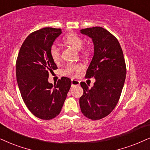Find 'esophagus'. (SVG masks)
<instances>
[{"label":"esophagus","instance_id":"34e87169","mask_svg":"<svg viewBox=\"0 0 150 150\" xmlns=\"http://www.w3.org/2000/svg\"><path fill=\"white\" fill-rule=\"evenodd\" d=\"M79 81L76 80V79H72L71 80V86H79Z\"/></svg>","mask_w":150,"mask_h":150}]
</instances>
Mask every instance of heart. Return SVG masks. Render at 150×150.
I'll return each mask as SVG.
<instances>
[{"label":"heart","instance_id":"b5f03b06","mask_svg":"<svg viewBox=\"0 0 150 150\" xmlns=\"http://www.w3.org/2000/svg\"><path fill=\"white\" fill-rule=\"evenodd\" d=\"M63 42L65 44L73 47L76 50H80L81 54L84 57H87L90 54L91 50L88 47L83 46L84 40L77 34L71 33L66 35L63 39ZM50 55L53 62H57L60 59V52L56 45H53L50 47ZM84 69L82 64H70L63 71V75L72 77H77L81 71Z\"/></svg>","mask_w":150,"mask_h":150}]
</instances>
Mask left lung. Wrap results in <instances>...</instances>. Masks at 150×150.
<instances>
[{
    "label": "left lung",
    "mask_w": 150,
    "mask_h": 150,
    "mask_svg": "<svg viewBox=\"0 0 150 150\" xmlns=\"http://www.w3.org/2000/svg\"><path fill=\"white\" fill-rule=\"evenodd\" d=\"M92 39L94 55L86 78H96L91 88L80 83L84 93L79 98L81 111L88 118L98 120L107 116L120 99L126 77V64L117 39L102 27L81 30Z\"/></svg>",
    "instance_id": "1"
}]
</instances>
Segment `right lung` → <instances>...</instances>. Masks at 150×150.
<instances>
[{"label":"right lung","mask_w":150,"mask_h":150,"mask_svg":"<svg viewBox=\"0 0 150 150\" xmlns=\"http://www.w3.org/2000/svg\"><path fill=\"white\" fill-rule=\"evenodd\" d=\"M60 28H45L30 34L23 43L16 59V80L26 107L36 117L54 118L61 112L71 80L66 77L52 85L49 73L57 69L50 57V49Z\"/></svg>","instance_id":"1"}]
</instances>
